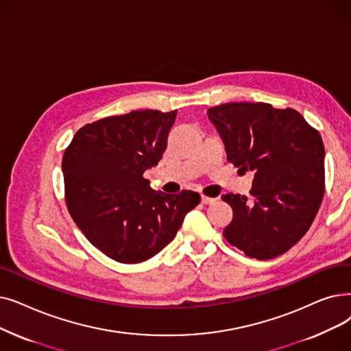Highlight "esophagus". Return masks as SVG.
<instances>
[{"mask_svg": "<svg viewBox=\"0 0 351 351\" xmlns=\"http://www.w3.org/2000/svg\"><path fill=\"white\" fill-rule=\"evenodd\" d=\"M215 201H217L215 197H209L206 195H202V204H205V205H210V204H213Z\"/></svg>", "mask_w": 351, "mask_h": 351, "instance_id": "34e87169", "label": "esophagus"}]
</instances>
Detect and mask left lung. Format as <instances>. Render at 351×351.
I'll return each instance as SVG.
<instances>
[{
    "mask_svg": "<svg viewBox=\"0 0 351 351\" xmlns=\"http://www.w3.org/2000/svg\"><path fill=\"white\" fill-rule=\"evenodd\" d=\"M228 162L254 171L252 199L226 193L234 210L225 239L256 260H271L306 235L326 189L324 145L297 110L268 103H225L208 109Z\"/></svg>",
    "mask_w": 351,
    "mask_h": 351,
    "instance_id": "obj_1",
    "label": "left lung"
}]
</instances>
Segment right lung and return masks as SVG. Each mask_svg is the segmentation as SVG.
Wrapping results in <instances>:
<instances>
[{"mask_svg": "<svg viewBox=\"0 0 351 351\" xmlns=\"http://www.w3.org/2000/svg\"><path fill=\"white\" fill-rule=\"evenodd\" d=\"M176 110H133L87 123L67 146L62 167L67 209L80 231L121 264L149 260L169 243L201 195L150 188Z\"/></svg>", "mask_w": 351, "mask_h": 351, "instance_id": "right-lung-1", "label": "right lung"}]
</instances>
